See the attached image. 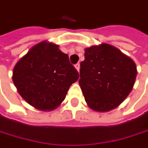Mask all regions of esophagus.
<instances>
[{
  "instance_id": "34e87169",
  "label": "esophagus",
  "mask_w": 148,
  "mask_h": 148,
  "mask_svg": "<svg viewBox=\"0 0 148 148\" xmlns=\"http://www.w3.org/2000/svg\"><path fill=\"white\" fill-rule=\"evenodd\" d=\"M75 69H76L78 71H79V63H77V64H75Z\"/></svg>"
}]
</instances>
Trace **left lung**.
Listing matches in <instances>:
<instances>
[{"label": "left lung", "instance_id": "left-lung-1", "mask_svg": "<svg viewBox=\"0 0 148 148\" xmlns=\"http://www.w3.org/2000/svg\"><path fill=\"white\" fill-rule=\"evenodd\" d=\"M136 74V66L130 57L102 44L85 49L79 84L89 107L103 112L117 107L128 97Z\"/></svg>", "mask_w": 148, "mask_h": 148}]
</instances>
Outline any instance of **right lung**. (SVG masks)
Instances as JSON below:
<instances>
[{"label": "right lung", "mask_w": 148, "mask_h": 148, "mask_svg": "<svg viewBox=\"0 0 148 148\" xmlns=\"http://www.w3.org/2000/svg\"><path fill=\"white\" fill-rule=\"evenodd\" d=\"M79 73L68 54L45 41L33 46L15 65L13 80L21 97L42 110L56 109L65 99Z\"/></svg>", "instance_id": "right-lung-1"}]
</instances>
